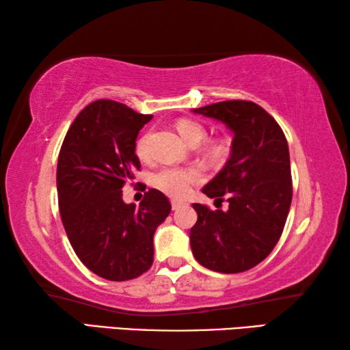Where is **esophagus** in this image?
<instances>
[{
  "mask_svg": "<svg viewBox=\"0 0 350 350\" xmlns=\"http://www.w3.org/2000/svg\"><path fill=\"white\" fill-rule=\"evenodd\" d=\"M185 205V202H182V200H171V206H173V210L176 211V210H179V208H182V206Z\"/></svg>",
  "mask_w": 350,
  "mask_h": 350,
  "instance_id": "1",
  "label": "esophagus"
}]
</instances>
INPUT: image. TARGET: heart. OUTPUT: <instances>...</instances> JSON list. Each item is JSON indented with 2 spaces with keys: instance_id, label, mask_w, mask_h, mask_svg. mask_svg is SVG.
<instances>
[{
  "instance_id": "obj_1",
  "label": "heart",
  "mask_w": 350,
  "mask_h": 350,
  "mask_svg": "<svg viewBox=\"0 0 350 350\" xmlns=\"http://www.w3.org/2000/svg\"><path fill=\"white\" fill-rule=\"evenodd\" d=\"M177 131H179L180 137L187 142L188 145H198L205 137V128L200 125L199 122L188 120V118H182L177 122ZM210 151L213 154H219L222 151L221 145H211ZM137 154L140 157H146L148 154V137H142L137 142ZM202 179V173L198 168H179V167H168L159 171L154 176V185L163 193L170 194L173 198H183L188 194L189 188L193 183L199 182Z\"/></svg>"
}]
</instances>
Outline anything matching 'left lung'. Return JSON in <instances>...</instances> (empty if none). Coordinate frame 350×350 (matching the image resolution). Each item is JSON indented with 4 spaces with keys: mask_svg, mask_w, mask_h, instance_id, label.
I'll return each mask as SVG.
<instances>
[{
    "mask_svg": "<svg viewBox=\"0 0 350 350\" xmlns=\"http://www.w3.org/2000/svg\"><path fill=\"white\" fill-rule=\"evenodd\" d=\"M233 133L224 168L202 188L208 198H227L228 210L193 204L198 222L189 230L194 258L221 273H241L269 256L284 230L292 204L288 145L267 111L245 100L193 109Z\"/></svg>",
    "mask_w": 350,
    "mask_h": 350,
    "instance_id": "obj_1",
    "label": "left lung"
}]
</instances>
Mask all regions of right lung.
I'll return each instance as SVG.
<instances>
[{"label":"right lung","instance_id":"1","mask_svg":"<svg viewBox=\"0 0 350 350\" xmlns=\"http://www.w3.org/2000/svg\"><path fill=\"white\" fill-rule=\"evenodd\" d=\"M151 118L97 100L77 116L58 156V204L70 245L92 273L109 281L134 280L151 267L154 232L171 211L168 198L154 188L139 206L122 198V187L140 170L135 140Z\"/></svg>","mask_w":350,"mask_h":350}]
</instances>
